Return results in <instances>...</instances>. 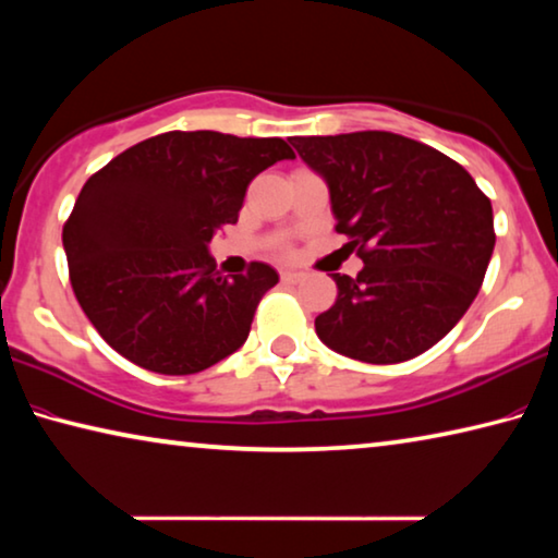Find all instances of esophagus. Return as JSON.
Segmentation results:
<instances>
[{
  "mask_svg": "<svg viewBox=\"0 0 558 558\" xmlns=\"http://www.w3.org/2000/svg\"><path fill=\"white\" fill-rule=\"evenodd\" d=\"M280 280H282V282H288V286H295V282L303 280V272L286 268V270H280Z\"/></svg>",
  "mask_w": 558,
  "mask_h": 558,
  "instance_id": "obj_1",
  "label": "esophagus"
}]
</instances>
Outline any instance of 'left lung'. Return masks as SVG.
<instances>
[{"instance_id": "left-lung-1", "label": "left lung", "mask_w": 558, "mask_h": 558, "mask_svg": "<svg viewBox=\"0 0 558 558\" xmlns=\"http://www.w3.org/2000/svg\"><path fill=\"white\" fill-rule=\"evenodd\" d=\"M330 191L335 231L365 263L332 272L338 300L315 317L327 348L369 365L422 355L462 320L494 251L492 203L437 148L390 131L293 136Z\"/></svg>"}]
</instances>
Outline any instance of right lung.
Listing matches in <instances>:
<instances>
[{
	"instance_id": "right-lung-1",
	"label": "right lung",
	"mask_w": 558,
	"mask_h": 558,
	"mask_svg": "<svg viewBox=\"0 0 558 558\" xmlns=\"http://www.w3.org/2000/svg\"><path fill=\"white\" fill-rule=\"evenodd\" d=\"M295 158L282 138L168 131L126 148L84 183L64 226L74 295L96 332L134 365L193 375L241 348L265 263L220 276L208 243L238 220L265 168Z\"/></svg>"
}]
</instances>
